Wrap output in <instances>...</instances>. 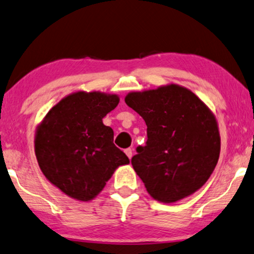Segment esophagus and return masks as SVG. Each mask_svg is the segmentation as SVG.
Returning <instances> with one entry per match:
<instances>
[{
  "mask_svg": "<svg viewBox=\"0 0 254 254\" xmlns=\"http://www.w3.org/2000/svg\"><path fill=\"white\" fill-rule=\"evenodd\" d=\"M125 152V154L127 155V157H129V159H131L132 158V152H133V150L131 147H129V148H127V150L124 151Z\"/></svg>",
  "mask_w": 254,
  "mask_h": 254,
  "instance_id": "obj_1",
  "label": "esophagus"
}]
</instances>
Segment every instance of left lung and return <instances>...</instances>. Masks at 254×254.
<instances>
[{
	"mask_svg": "<svg viewBox=\"0 0 254 254\" xmlns=\"http://www.w3.org/2000/svg\"><path fill=\"white\" fill-rule=\"evenodd\" d=\"M125 103L147 125L145 146L131 159L152 197L171 203L203 186L217 165L221 138L211 111L177 84L130 93Z\"/></svg>",
	"mask_w": 254,
	"mask_h": 254,
	"instance_id": "1",
	"label": "left lung"
}]
</instances>
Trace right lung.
I'll return each mask as SVG.
<instances>
[{
  "mask_svg": "<svg viewBox=\"0 0 254 254\" xmlns=\"http://www.w3.org/2000/svg\"><path fill=\"white\" fill-rule=\"evenodd\" d=\"M116 95L77 92L54 106L38 127L36 157L47 180L70 197L89 201L129 158L114 144L102 118L117 107Z\"/></svg>",
  "mask_w": 254,
  "mask_h": 254,
  "instance_id": "obj_1",
  "label": "right lung"
}]
</instances>
